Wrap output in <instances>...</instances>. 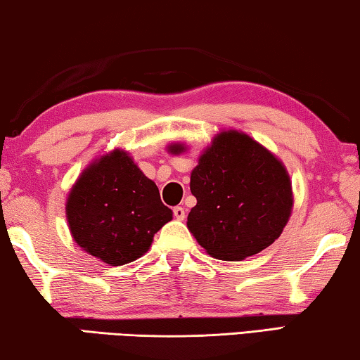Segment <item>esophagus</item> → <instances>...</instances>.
I'll return each instance as SVG.
<instances>
[{
    "label": "esophagus",
    "instance_id": "obj_1",
    "mask_svg": "<svg viewBox=\"0 0 360 360\" xmlns=\"http://www.w3.org/2000/svg\"><path fill=\"white\" fill-rule=\"evenodd\" d=\"M174 216L175 219H179V221H184L185 219V210L181 206H175L174 207Z\"/></svg>",
    "mask_w": 360,
    "mask_h": 360
}]
</instances>
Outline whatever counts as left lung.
<instances>
[{
    "label": "left lung",
    "instance_id": "left-lung-1",
    "mask_svg": "<svg viewBox=\"0 0 360 360\" xmlns=\"http://www.w3.org/2000/svg\"><path fill=\"white\" fill-rule=\"evenodd\" d=\"M181 144L170 146L180 154ZM196 206L190 232L219 259H242L269 247L281 236L292 210V186L284 165L238 131H222L191 172Z\"/></svg>",
    "mask_w": 360,
    "mask_h": 360
}]
</instances>
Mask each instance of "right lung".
<instances>
[{
    "mask_svg": "<svg viewBox=\"0 0 360 360\" xmlns=\"http://www.w3.org/2000/svg\"><path fill=\"white\" fill-rule=\"evenodd\" d=\"M66 216L81 248L122 266L148 252L172 211L160 201L154 181L117 149L82 172L68 196Z\"/></svg>",
    "mask_w": 360,
    "mask_h": 360,
    "instance_id": "obj_1",
    "label": "right lung"
}]
</instances>
